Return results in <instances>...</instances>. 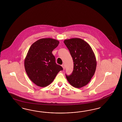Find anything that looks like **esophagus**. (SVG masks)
Segmentation results:
<instances>
[{
	"mask_svg": "<svg viewBox=\"0 0 122 122\" xmlns=\"http://www.w3.org/2000/svg\"><path fill=\"white\" fill-rule=\"evenodd\" d=\"M62 66L63 67V70H64V69H65V65H64V63H63V64L62 65Z\"/></svg>",
	"mask_w": 122,
	"mask_h": 122,
	"instance_id": "34e87169",
	"label": "esophagus"
}]
</instances>
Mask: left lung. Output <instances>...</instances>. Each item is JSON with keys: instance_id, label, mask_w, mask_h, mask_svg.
Wrapping results in <instances>:
<instances>
[{"instance_id": "obj_1", "label": "left lung", "mask_w": 122, "mask_h": 122, "mask_svg": "<svg viewBox=\"0 0 122 122\" xmlns=\"http://www.w3.org/2000/svg\"><path fill=\"white\" fill-rule=\"evenodd\" d=\"M64 43L69 50L73 63V70L69 76L68 82L74 87L81 88L87 85L96 71L97 61L90 45L83 39L73 38L66 39Z\"/></svg>"}]
</instances>
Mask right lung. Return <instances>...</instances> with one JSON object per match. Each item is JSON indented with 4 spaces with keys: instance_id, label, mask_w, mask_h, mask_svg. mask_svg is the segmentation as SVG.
Here are the masks:
<instances>
[{
    "instance_id": "obj_1",
    "label": "right lung",
    "mask_w": 122,
    "mask_h": 122,
    "mask_svg": "<svg viewBox=\"0 0 122 122\" xmlns=\"http://www.w3.org/2000/svg\"><path fill=\"white\" fill-rule=\"evenodd\" d=\"M59 41L51 38H41L30 46L24 61L26 73L30 80L41 87L49 85L63 67L56 63L52 53Z\"/></svg>"
}]
</instances>
